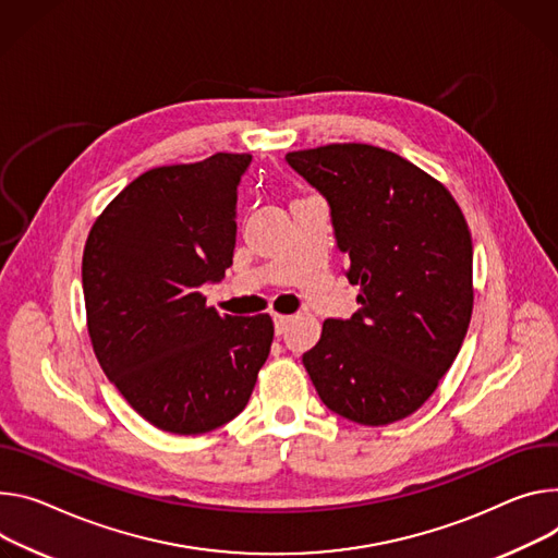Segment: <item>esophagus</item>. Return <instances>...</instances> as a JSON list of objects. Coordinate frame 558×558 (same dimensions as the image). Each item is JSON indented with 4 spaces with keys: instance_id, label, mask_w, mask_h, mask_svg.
Masks as SVG:
<instances>
[{
    "instance_id": "esophagus-1",
    "label": "esophagus",
    "mask_w": 558,
    "mask_h": 558,
    "mask_svg": "<svg viewBox=\"0 0 558 558\" xmlns=\"http://www.w3.org/2000/svg\"><path fill=\"white\" fill-rule=\"evenodd\" d=\"M291 316H282V314H274V325H276V333H284V329L289 327Z\"/></svg>"
}]
</instances>
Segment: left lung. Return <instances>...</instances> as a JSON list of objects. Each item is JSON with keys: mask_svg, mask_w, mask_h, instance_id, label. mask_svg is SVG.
<instances>
[{"mask_svg": "<svg viewBox=\"0 0 558 558\" xmlns=\"http://www.w3.org/2000/svg\"><path fill=\"white\" fill-rule=\"evenodd\" d=\"M327 199L361 310L329 318L302 363L331 412L378 427L414 414L459 356L470 327L472 235L451 193L372 144L284 158Z\"/></svg>", "mask_w": 558, "mask_h": 558, "instance_id": "8db88e82", "label": "left lung"}]
</instances>
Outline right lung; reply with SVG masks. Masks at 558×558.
Here are the masks:
<instances>
[{"label": "right lung", "instance_id": "add662e5", "mask_svg": "<svg viewBox=\"0 0 558 558\" xmlns=\"http://www.w3.org/2000/svg\"><path fill=\"white\" fill-rule=\"evenodd\" d=\"M248 165V154H216L150 169L95 220L84 246L99 367L162 432L195 436L235 418L269 356L267 314L220 316L199 293L233 265L238 184Z\"/></svg>", "mask_w": 558, "mask_h": 558}]
</instances>
